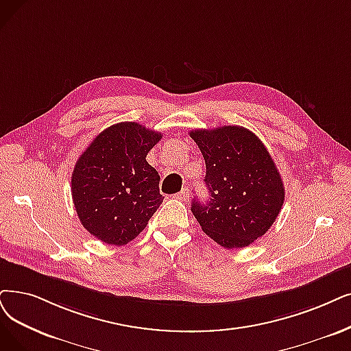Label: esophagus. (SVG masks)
<instances>
[{
    "instance_id": "34e87169",
    "label": "esophagus",
    "mask_w": 351,
    "mask_h": 351,
    "mask_svg": "<svg viewBox=\"0 0 351 351\" xmlns=\"http://www.w3.org/2000/svg\"><path fill=\"white\" fill-rule=\"evenodd\" d=\"M189 187H184L183 190H181L178 194H177V197L180 199V200H187L189 199Z\"/></svg>"
}]
</instances>
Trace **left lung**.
<instances>
[{"mask_svg":"<svg viewBox=\"0 0 351 351\" xmlns=\"http://www.w3.org/2000/svg\"><path fill=\"white\" fill-rule=\"evenodd\" d=\"M206 161L208 202L193 200L203 232L226 249L245 247L268 232L285 189L268 149L249 130L228 125L190 132Z\"/></svg>","mask_w":351,"mask_h":351,"instance_id":"left-lung-1","label":"left lung"}]
</instances>
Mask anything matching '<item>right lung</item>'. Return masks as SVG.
I'll return each mask as SVG.
<instances>
[{
	"label": "right lung",
	"instance_id": "add662e5",
	"mask_svg": "<svg viewBox=\"0 0 351 351\" xmlns=\"http://www.w3.org/2000/svg\"><path fill=\"white\" fill-rule=\"evenodd\" d=\"M161 132L119 122L97 135L76 161L72 197L80 223L108 245L122 246L141 233L162 203L160 176L147 154Z\"/></svg>",
	"mask_w": 351,
	"mask_h": 351
}]
</instances>
